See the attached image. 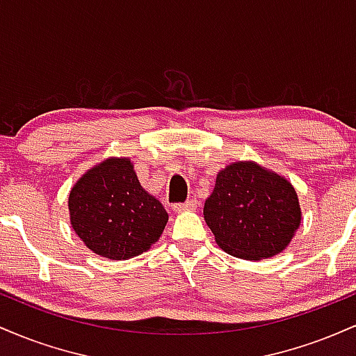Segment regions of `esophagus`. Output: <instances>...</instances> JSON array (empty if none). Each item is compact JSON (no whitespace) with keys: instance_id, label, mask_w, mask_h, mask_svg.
<instances>
[{"instance_id":"obj_1","label":"esophagus","mask_w":356,"mask_h":356,"mask_svg":"<svg viewBox=\"0 0 356 356\" xmlns=\"http://www.w3.org/2000/svg\"><path fill=\"white\" fill-rule=\"evenodd\" d=\"M197 207V201L195 199H191V201H186L182 204H174L172 209L175 212H184V211H194Z\"/></svg>"}]
</instances>
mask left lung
Instances as JSON below:
<instances>
[{
	"instance_id": "obj_1",
	"label": "left lung",
	"mask_w": 356,
	"mask_h": 356,
	"mask_svg": "<svg viewBox=\"0 0 356 356\" xmlns=\"http://www.w3.org/2000/svg\"><path fill=\"white\" fill-rule=\"evenodd\" d=\"M204 219L227 254L259 261L288 248L301 224V207L288 179L252 161H238L219 170L204 202Z\"/></svg>"
}]
</instances>
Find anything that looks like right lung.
Segmentation results:
<instances>
[{"instance_id":"right-lung-1","label":"right lung","mask_w":356,"mask_h":356,"mask_svg":"<svg viewBox=\"0 0 356 356\" xmlns=\"http://www.w3.org/2000/svg\"><path fill=\"white\" fill-rule=\"evenodd\" d=\"M70 224L90 251L122 261L149 251L169 220L161 201L138 182L129 157L88 169L68 195Z\"/></svg>"}]
</instances>
